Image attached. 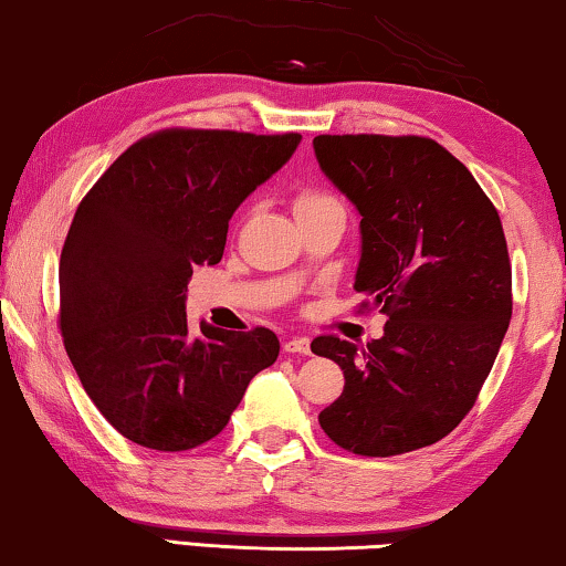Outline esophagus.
Wrapping results in <instances>:
<instances>
[{
	"mask_svg": "<svg viewBox=\"0 0 566 566\" xmlns=\"http://www.w3.org/2000/svg\"><path fill=\"white\" fill-rule=\"evenodd\" d=\"M285 353H301V355H308L312 353V339L308 337H291L285 339Z\"/></svg>",
	"mask_w": 566,
	"mask_h": 566,
	"instance_id": "obj_1",
	"label": "esophagus"
}]
</instances>
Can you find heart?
<instances>
[{"instance_id": "obj_1", "label": "heart", "mask_w": 566, "mask_h": 566, "mask_svg": "<svg viewBox=\"0 0 566 566\" xmlns=\"http://www.w3.org/2000/svg\"><path fill=\"white\" fill-rule=\"evenodd\" d=\"M343 208V203L332 196L327 190H301L296 200H293V208H296V216H306L314 211H324V208Z\"/></svg>"}]
</instances>
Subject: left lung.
Instances as JSON below:
<instances>
[{"instance_id": "left-lung-1", "label": "left lung", "mask_w": 566, "mask_h": 566, "mask_svg": "<svg viewBox=\"0 0 566 566\" xmlns=\"http://www.w3.org/2000/svg\"><path fill=\"white\" fill-rule=\"evenodd\" d=\"M314 151L363 216L360 306L389 316L368 345L337 335L312 343L345 374L322 430L376 459L438 443L474 407L513 314L497 208L432 138L324 134Z\"/></svg>"}]
</instances>
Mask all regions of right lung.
<instances>
[{"label": "right lung", "instance_id": "add662e5", "mask_svg": "<svg viewBox=\"0 0 566 566\" xmlns=\"http://www.w3.org/2000/svg\"><path fill=\"white\" fill-rule=\"evenodd\" d=\"M298 134L165 128L130 144L76 208L59 262V329L84 391L123 438L190 451L227 428L281 350L275 332L200 324L185 293L216 265L229 219Z\"/></svg>", "mask_w": 566, "mask_h": 566}]
</instances>
